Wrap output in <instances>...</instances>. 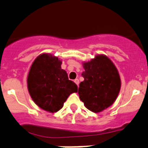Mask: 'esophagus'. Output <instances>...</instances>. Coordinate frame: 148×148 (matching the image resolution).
Segmentation results:
<instances>
[{"instance_id":"obj_1","label":"esophagus","mask_w":148,"mask_h":148,"mask_svg":"<svg viewBox=\"0 0 148 148\" xmlns=\"http://www.w3.org/2000/svg\"><path fill=\"white\" fill-rule=\"evenodd\" d=\"M74 82H75V83L78 86V84H79V80H78V79H75V80H74Z\"/></svg>"}]
</instances>
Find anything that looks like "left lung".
I'll return each mask as SVG.
<instances>
[{"label":"left lung","mask_w":148,"mask_h":148,"mask_svg":"<svg viewBox=\"0 0 148 148\" xmlns=\"http://www.w3.org/2000/svg\"><path fill=\"white\" fill-rule=\"evenodd\" d=\"M78 95L81 101L91 112L98 113L114 103L121 87L118 70L105 55H97L89 62H84Z\"/></svg>","instance_id":"8db88e82"}]
</instances>
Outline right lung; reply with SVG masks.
Here are the masks:
<instances>
[{"mask_svg":"<svg viewBox=\"0 0 148 148\" xmlns=\"http://www.w3.org/2000/svg\"><path fill=\"white\" fill-rule=\"evenodd\" d=\"M62 61L48 53L40 55L32 64L27 79L28 89L34 102L43 110L56 112L63 107L78 86L68 79L61 67Z\"/></svg>","mask_w":148,"mask_h":148,"instance_id":"1","label":"right lung"}]
</instances>
